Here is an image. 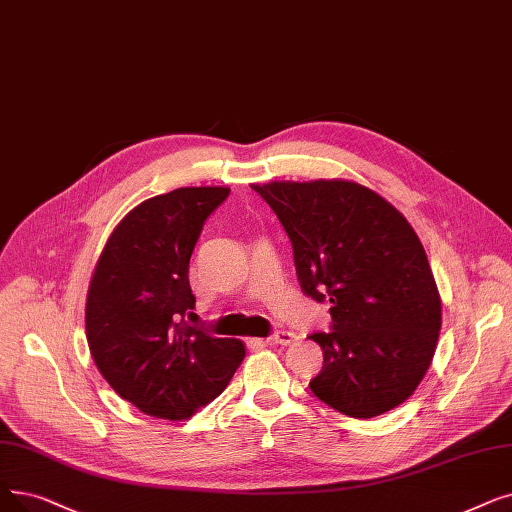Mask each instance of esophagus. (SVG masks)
<instances>
[{"instance_id":"1","label":"esophagus","mask_w":512,"mask_h":512,"mask_svg":"<svg viewBox=\"0 0 512 512\" xmlns=\"http://www.w3.org/2000/svg\"><path fill=\"white\" fill-rule=\"evenodd\" d=\"M293 341H297V335L291 330H276L274 335L268 337V343L272 345H291Z\"/></svg>"}]
</instances>
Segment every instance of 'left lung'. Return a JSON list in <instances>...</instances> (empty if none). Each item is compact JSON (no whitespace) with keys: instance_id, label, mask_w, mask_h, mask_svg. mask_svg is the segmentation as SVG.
<instances>
[{"instance_id":"obj_1","label":"left lung","mask_w":512,"mask_h":512,"mask_svg":"<svg viewBox=\"0 0 512 512\" xmlns=\"http://www.w3.org/2000/svg\"><path fill=\"white\" fill-rule=\"evenodd\" d=\"M253 190L293 244L301 291L330 301V330L307 337L324 351L311 393L351 418L406 402L431 366L441 328L431 265L406 217L355 182Z\"/></svg>"}]
</instances>
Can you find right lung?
Segmentation results:
<instances>
[{
    "instance_id": "obj_1",
    "label": "right lung",
    "mask_w": 512,
    "mask_h": 512,
    "mask_svg": "<svg viewBox=\"0 0 512 512\" xmlns=\"http://www.w3.org/2000/svg\"><path fill=\"white\" fill-rule=\"evenodd\" d=\"M228 188H177L129 211L96 263L85 303L92 358L108 385L148 416L182 420L228 387L236 339L186 322L190 257Z\"/></svg>"
}]
</instances>
